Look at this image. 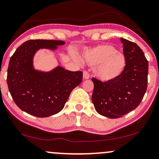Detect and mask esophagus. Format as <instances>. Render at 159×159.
<instances>
[{"instance_id": "1", "label": "esophagus", "mask_w": 159, "mask_h": 159, "mask_svg": "<svg viewBox=\"0 0 159 159\" xmlns=\"http://www.w3.org/2000/svg\"><path fill=\"white\" fill-rule=\"evenodd\" d=\"M83 78H84V80H88V79H89L90 75H89V74H88V71H83Z\"/></svg>"}]
</instances>
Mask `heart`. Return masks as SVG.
<instances>
[{
    "instance_id": "1",
    "label": "heart",
    "mask_w": 159,
    "mask_h": 159,
    "mask_svg": "<svg viewBox=\"0 0 159 159\" xmlns=\"http://www.w3.org/2000/svg\"><path fill=\"white\" fill-rule=\"evenodd\" d=\"M82 56L87 64L95 66V76L104 82L116 80L122 75L126 66L125 55L110 44L98 45L86 49Z\"/></svg>"
}]
</instances>
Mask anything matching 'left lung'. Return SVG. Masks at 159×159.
<instances>
[{"mask_svg":"<svg viewBox=\"0 0 159 159\" xmlns=\"http://www.w3.org/2000/svg\"><path fill=\"white\" fill-rule=\"evenodd\" d=\"M126 66L118 78L102 82L93 77L92 102L98 114L118 118L137 108L148 87V61L137 44L120 38Z\"/></svg>","mask_w":159,"mask_h":159,"instance_id":"obj_1","label":"left lung"}]
</instances>
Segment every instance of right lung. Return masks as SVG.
Listing matches in <instances>:
<instances>
[{
	"label": "right lung",
	"instance_id": "right-lung-1",
	"mask_svg": "<svg viewBox=\"0 0 159 159\" xmlns=\"http://www.w3.org/2000/svg\"><path fill=\"white\" fill-rule=\"evenodd\" d=\"M63 41L29 40L20 45L11 57L7 84L20 109L38 117H46L63 110L71 92L81 83L82 72L57 66L44 72L35 70L33 58L39 49H56Z\"/></svg>",
	"mask_w": 159,
	"mask_h": 159
}]
</instances>
